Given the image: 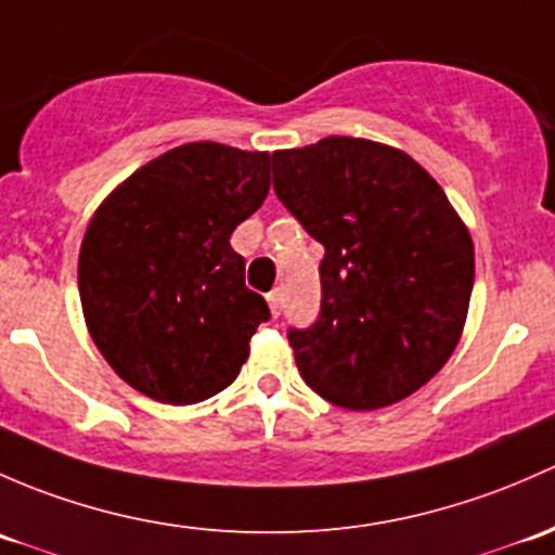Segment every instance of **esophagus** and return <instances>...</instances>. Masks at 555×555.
<instances>
[{
  "mask_svg": "<svg viewBox=\"0 0 555 555\" xmlns=\"http://www.w3.org/2000/svg\"><path fill=\"white\" fill-rule=\"evenodd\" d=\"M267 305H270L272 318H280V310H283V291H270V294H267Z\"/></svg>",
  "mask_w": 555,
  "mask_h": 555,
  "instance_id": "esophagus-1",
  "label": "esophagus"
}]
</instances>
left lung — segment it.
Wrapping results in <instances>:
<instances>
[{
  "mask_svg": "<svg viewBox=\"0 0 555 555\" xmlns=\"http://www.w3.org/2000/svg\"><path fill=\"white\" fill-rule=\"evenodd\" d=\"M272 184L325 248L320 315L288 328L301 379L350 411L409 398L454 352L476 278L449 197L405 152L350 135L275 152Z\"/></svg>",
  "mask_w": 555,
  "mask_h": 555,
  "instance_id": "8db88e82",
  "label": "left lung"
}]
</instances>
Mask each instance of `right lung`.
Returning <instances> with one entry per match:
<instances>
[{
    "instance_id": "add662e5",
    "label": "right lung",
    "mask_w": 555,
    "mask_h": 555,
    "mask_svg": "<svg viewBox=\"0 0 555 555\" xmlns=\"http://www.w3.org/2000/svg\"><path fill=\"white\" fill-rule=\"evenodd\" d=\"M270 159L214 141L176 146L90 219L79 248L85 323L133 390L190 405L235 382L270 307L245 288L230 237L264 203Z\"/></svg>"
}]
</instances>
